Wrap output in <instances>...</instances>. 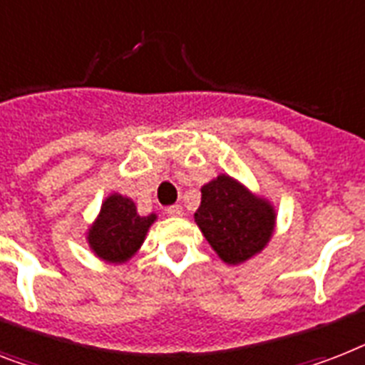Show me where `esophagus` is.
<instances>
[{"instance_id": "esophagus-1", "label": "esophagus", "mask_w": 365, "mask_h": 365, "mask_svg": "<svg viewBox=\"0 0 365 365\" xmlns=\"http://www.w3.org/2000/svg\"><path fill=\"white\" fill-rule=\"evenodd\" d=\"M167 213H168V215H170V217H182V215H183V208H182V206H180V204H174V206H168Z\"/></svg>"}]
</instances>
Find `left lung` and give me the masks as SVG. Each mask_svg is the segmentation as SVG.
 Masks as SVG:
<instances>
[{"mask_svg":"<svg viewBox=\"0 0 365 365\" xmlns=\"http://www.w3.org/2000/svg\"><path fill=\"white\" fill-rule=\"evenodd\" d=\"M200 192L195 221L221 260L240 264L264 250L275 227L272 204L225 174L206 183Z\"/></svg>","mask_w":365,"mask_h":365,"instance_id":"left-lung-1","label":"left lung"}]
</instances>
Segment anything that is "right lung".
Returning a JSON list of instances; mask_svg holds the SVG:
<instances>
[{
    "instance_id": "1",
    "label": "right lung",
    "mask_w": 365,
    "mask_h": 365,
    "mask_svg": "<svg viewBox=\"0 0 365 365\" xmlns=\"http://www.w3.org/2000/svg\"><path fill=\"white\" fill-rule=\"evenodd\" d=\"M155 219V213L138 215L131 198L114 192L103 202L99 217L88 232L90 247L106 262H125L138 251Z\"/></svg>"
}]
</instances>
